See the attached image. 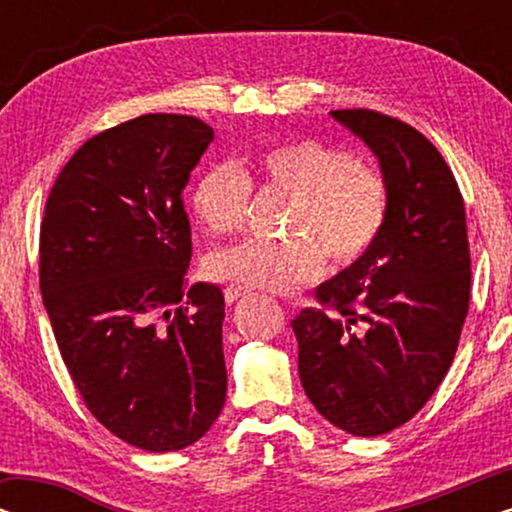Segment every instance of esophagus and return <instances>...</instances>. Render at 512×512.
Returning <instances> with one entry per match:
<instances>
[{"mask_svg": "<svg viewBox=\"0 0 512 512\" xmlns=\"http://www.w3.org/2000/svg\"><path fill=\"white\" fill-rule=\"evenodd\" d=\"M247 289H242V286H226V291H223V296H226V303H235V300H240Z\"/></svg>", "mask_w": 512, "mask_h": 512, "instance_id": "34e87169", "label": "esophagus"}]
</instances>
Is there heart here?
I'll list each match as a JSON object with an SVG mask.
<instances>
[{"label": "heart", "mask_w": 512, "mask_h": 512, "mask_svg": "<svg viewBox=\"0 0 512 512\" xmlns=\"http://www.w3.org/2000/svg\"><path fill=\"white\" fill-rule=\"evenodd\" d=\"M251 179L263 191L286 195L291 240H244L207 256L219 282L293 293L324 272L354 268L380 240L389 219V186L377 167L340 146L312 137L272 144L251 160ZM251 179L240 167H207L193 188V209L209 233L240 230L251 205Z\"/></svg>", "instance_id": "1"}]
</instances>
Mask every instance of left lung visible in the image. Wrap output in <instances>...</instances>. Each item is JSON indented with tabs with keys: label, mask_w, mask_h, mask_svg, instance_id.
<instances>
[{
	"label": "left lung",
	"mask_w": 512,
	"mask_h": 512,
	"mask_svg": "<svg viewBox=\"0 0 512 512\" xmlns=\"http://www.w3.org/2000/svg\"><path fill=\"white\" fill-rule=\"evenodd\" d=\"M331 116L352 130L389 186V219L354 268L317 286L291 321L307 398L352 436L398 429L424 408L457 352L471 300L466 209L436 146L370 109Z\"/></svg>",
	"instance_id": "left-lung-1"
}]
</instances>
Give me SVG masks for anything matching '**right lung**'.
Here are the masks:
<instances>
[{"label":"right lung","instance_id":"add662e5","mask_svg":"<svg viewBox=\"0 0 512 512\" xmlns=\"http://www.w3.org/2000/svg\"><path fill=\"white\" fill-rule=\"evenodd\" d=\"M214 130L146 114L90 137L48 195L39 286L62 361L104 429L146 452L209 431L226 403L223 293L186 289L184 188Z\"/></svg>","mask_w":512,"mask_h":512}]
</instances>
